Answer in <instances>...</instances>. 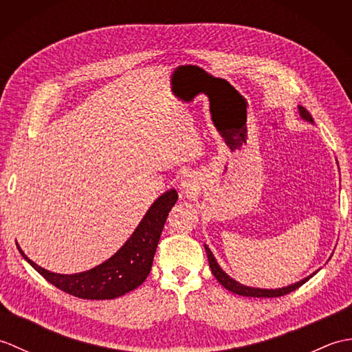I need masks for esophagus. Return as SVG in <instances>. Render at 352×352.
I'll use <instances>...</instances> for the list:
<instances>
[{
  "label": "esophagus",
  "instance_id": "1",
  "mask_svg": "<svg viewBox=\"0 0 352 352\" xmlns=\"http://www.w3.org/2000/svg\"><path fill=\"white\" fill-rule=\"evenodd\" d=\"M183 189L186 190V192H189V190H192V184L189 183V182H183Z\"/></svg>",
  "mask_w": 352,
  "mask_h": 352
}]
</instances>
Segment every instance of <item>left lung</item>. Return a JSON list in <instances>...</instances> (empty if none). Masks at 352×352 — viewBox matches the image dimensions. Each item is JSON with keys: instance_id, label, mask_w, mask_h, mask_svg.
Listing matches in <instances>:
<instances>
[{"instance_id": "1", "label": "left lung", "mask_w": 352, "mask_h": 352, "mask_svg": "<svg viewBox=\"0 0 352 352\" xmlns=\"http://www.w3.org/2000/svg\"><path fill=\"white\" fill-rule=\"evenodd\" d=\"M300 113L304 119H307V121L313 122V118L311 115L309 113L307 110H305L304 107L300 106ZM206 252H207V258H208V265H210V269H212V274L214 275V278L218 280L223 287L228 289L230 292H233V294H237V295H242V296H252V298H276V296H284L290 294V292L296 290L298 287H301L302 284L305 281H309L313 275L307 276V278H304L301 281H298L295 284H290V286L287 287H283V289H256V287H248V286H243V284L234 281L233 278H230V276L222 271L221 266L218 265V261L214 260L212 251L207 248L206 246Z\"/></svg>"}]
</instances>
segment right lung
Segmentation results:
<instances>
[{
	"label": "right lung",
	"mask_w": 352,
	"mask_h": 352,
	"mask_svg": "<svg viewBox=\"0 0 352 352\" xmlns=\"http://www.w3.org/2000/svg\"><path fill=\"white\" fill-rule=\"evenodd\" d=\"M178 199L177 190L170 189L149 207L134 233L113 257L86 272L62 275L50 272L33 263L24 252L21 256L52 286L81 300H113L139 287L151 271L153 258L162 230L170 208Z\"/></svg>",
	"instance_id": "obj_1"
}]
</instances>
